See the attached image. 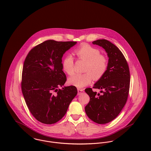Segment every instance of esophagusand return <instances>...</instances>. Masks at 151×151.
I'll return each mask as SVG.
<instances>
[{"instance_id": "1", "label": "esophagus", "mask_w": 151, "mask_h": 151, "mask_svg": "<svg viewBox=\"0 0 151 151\" xmlns=\"http://www.w3.org/2000/svg\"><path fill=\"white\" fill-rule=\"evenodd\" d=\"M78 90V95H81L84 93V91L83 89H80V88H77Z\"/></svg>"}]
</instances>
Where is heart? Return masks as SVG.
Listing matches in <instances>:
<instances>
[{"instance_id": "b5f03b06", "label": "heart", "mask_w": 151, "mask_h": 151, "mask_svg": "<svg viewBox=\"0 0 151 151\" xmlns=\"http://www.w3.org/2000/svg\"><path fill=\"white\" fill-rule=\"evenodd\" d=\"M77 57L86 62L84 74H74L68 79V83L78 88L89 85L92 80H98L105 74L108 61L105 56L101 55L99 49L87 44H83L74 50ZM74 59L70 55L65 56L62 62L65 73L71 75L73 73Z\"/></svg>"}]
</instances>
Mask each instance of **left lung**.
I'll return each mask as SVG.
<instances>
[{
  "instance_id": "8db88e82",
  "label": "left lung",
  "mask_w": 151,
  "mask_h": 151,
  "mask_svg": "<svg viewBox=\"0 0 151 151\" xmlns=\"http://www.w3.org/2000/svg\"><path fill=\"white\" fill-rule=\"evenodd\" d=\"M92 43L105 50L109 60L105 74L93 87L101 89L102 93L96 95L97 92L91 88L85 89L90 97L85 110L91 120L103 124L114 120L127 102L130 83L129 67L123 54L114 44L106 40H98Z\"/></svg>"
}]
</instances>
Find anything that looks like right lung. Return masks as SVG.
Returning a JSON list of instances; mask_svg holds the SVG:
<instances>
[{"mask_svg": "<svg viewBox=\"0 0 151 151\" xmlns=\"http://www.w3.org/2000/svg\"><path fill=\"white\" fill-rule=\"evenodd\" d=\"M76 43L47 40L33 47L25 59L22 92L32 116L43 124H54L62 119L77 93L75 86L59 88L67 80L62 57Z\"/></svg>", "mask_w": 151, "mask_h": 151, "instance_id": "add662e5", "label": "right lung"}]
</instances>
